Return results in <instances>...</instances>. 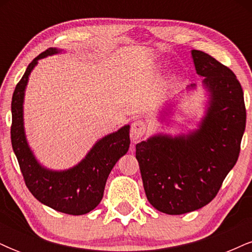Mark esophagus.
I'll return each instance as SVG.
<instances>
[{"instance_id": "34e87169", "label": "esophagus", "mask_w": 252, "mask_h": 252, "mask_svg": "<svg viewBox=\"0 0 252 252\" xmlns=\"http://www.w3.org/2000/svg\"><path fill=\"white\" fill-rule=\"evenodd\" d=\"M147 130V126L143 121L141 120H136L135 122H132L131 124V129H130V137L131 140L136 142L137 140H140L142 136L146 134Z\"/></svg>"}]
</instances>
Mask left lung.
Segmentation results:
<instances>
[{"label":"left lung","instance_id":"obj_1","mask_svg":"<svg viewBox=\"0 0 252 252\" xmlns=\"http://www.w3.org/2000/svg\"><path fill=\"white\" fill-rule=\"evenodd\" d=\"M192 57L207 96L198 126L174 136L158 132L136 144L147 199L167 215L192 212L213 200L238 160L247 122L244 94L233 72L201 51L193 50ZM195 89L190 84L186 91ZM174 106H163L161 123H170Z\"/></svg>","mask_w":252,"mask_h":252}]
</instances>
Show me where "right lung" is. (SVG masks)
<instances>
[{
    "instance_id": "right-lung-1",
    "label": "right lung",
    "mask_w": 252,
    "mask_h": 252,
    "mask_svg": "<svg viewBox=\"0 0 252 252\" xmlns=\"http://www.w3.org/2000/svg\"><path fill=\"white\" fill-rule=\"evenodd\" d=\"M52 47L42 52L28 65L16 85L11 99V146L15 153L26 186L40 202L59 212L82 216L94 210L102 200L108 176L130 146V126L99 138L76 166L56 170L37 161L27 141L24 122V102L30 76L40 59L63 53Z\"/></svg>"
}]
</instances>
